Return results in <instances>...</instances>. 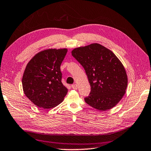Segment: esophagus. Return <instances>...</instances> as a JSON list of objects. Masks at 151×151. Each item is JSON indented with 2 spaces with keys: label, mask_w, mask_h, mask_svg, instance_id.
<instances>
[{
  "label": "esophagus",
  "mask_w": 151,
  "mask_h": 151,
  "mask_svg": "<svg viewBox=\"0 0 151 151\" xmlns=\"http://www.w3.org/2000/svg\"><path fill=\"white\" fill-rule=\"evenodd\" d=\"M72 87L73 89H75V90H76V89L78 88V85H77L76 84H73L72 85Z\"/></svg>",
  "instance_id": "1"
}]
</instances>
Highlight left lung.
Masks as SVG:
<instances>
[{
  "mask_svg": "<svg viewBox=\"0 0 151 151\" xmlns=\"http://www.w3.org/2000/svg\"><path fill=\"white\" fill-rule=\"evenodd\" d=\"M72 55L84 68L91 87L85 102L104 111L115 107L124 96L128 85L127 74L121 60L97 43L73 49Z\"/></svg>",
  "mask_w": 151,
  "mask_h": 151,
  "instance_id": "8db88e82",
  "label": "left lung"
}]
</instances>
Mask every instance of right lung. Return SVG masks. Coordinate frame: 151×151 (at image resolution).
<instances>
[{
    "instance_id": "add662e5",
    "label": "right lung",
    "mask_w": 151,
    "mask_h": 151,
    "mask_svg": "<svg viewBox=\"0 0 151 151\" xmlns=\"http://www.w3.org/2000/svg\"><path fill=\"white\" fill-rule=\"evenodd\" d=\"M68 49H47L36 53L24 70L23 90L25 96L44 109L56 107L63 101L68 93L61 79L60 64Z\"/></svg>"
}]
</instances>
